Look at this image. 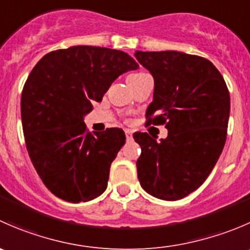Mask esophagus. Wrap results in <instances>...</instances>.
I'll return each mask as SVG.
<instances>
[{"label": "esophagus", "mask_w": 250, "mask_h": 250, "mask_svg": "<svg viewBox=\"0 0 250 250\" xmlns=\"http://www.w3.org/2000/svg\"><path fill=\"white\" fill-rule=\"evenodd\" d=\"M125 138H127V141H130L133 139V133L130 130H125Z\"/></svg>", "instance_id": "obj_1"}]
</instances>
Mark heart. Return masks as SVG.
<instances>
[{
  "instance_id": "1",
  "label": "heart",
  "mask_w": 250,
  "mask_h": 250,
  "mask_svg": "<svg viewBox=\"0 0 250 250\" xmlns=\"http://www.w3.org/2000/svg\"><path fill=\"white\" fill-rule=\"evenodd\" d=\"M135 75H139V74H135ZM132 76H134V75H132Z\"/></svg>"
}]
</instances>
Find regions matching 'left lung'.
Returning <instances> with one entry per match:
<instances>
[{
	"mask_svg": "<svg viewBox=\"0 0 250 250\" xmlns=\"http://www.w3.org/2000/svg\"><path fill=\"white\" fill-rule=\"evenodd\" d=\"M155 81L147 125H166L161 141L134 133L141 155L138 179L147 193L165 201L186 197L204 183L226 141L230 93L219 70L197 55L176 50L135 52Z\"/></svg>",
	"mask_w": 250,
	"mask_h": 250,
	"instance_id": "8db88e82",
	"label": "left lung"
}]
</instances>
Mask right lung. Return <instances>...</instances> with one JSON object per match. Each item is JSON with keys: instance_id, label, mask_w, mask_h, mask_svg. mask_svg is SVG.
<instances>
[{"instance_id": "add662e5", "label": "right lung", "mask_w": 250, "mask_h": 250, "mask_svg": "<svg viewBox=\"0 0 250 250\" xmlns=\"http://www.w3.org/2000/svg\"><path fill=\"white\" fill-rule=\"evenodd\" d=\"M138 67L122 50L74 46L48 53L32 69L21 93L22 130L30 160L53 195L78 203L106 190L125 132L92 134L83 117L116 78Z\"/></svg>"}]
</instances>
